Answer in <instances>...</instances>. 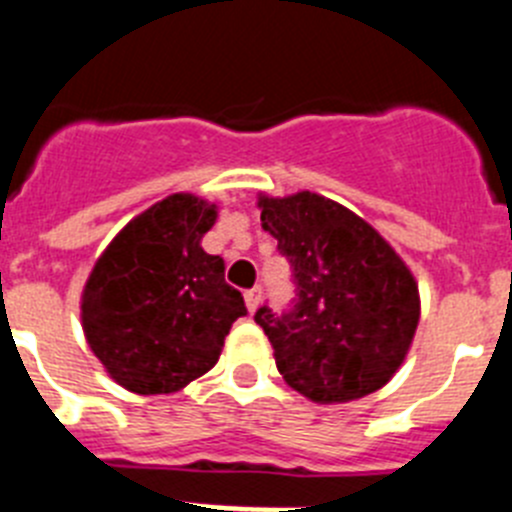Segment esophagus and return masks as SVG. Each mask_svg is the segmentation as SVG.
Masks as SVG:
<instances>
[{"label":"esophagus","instance_id":"1","mask_svg":"<svg viewBox=\"0 0 512 512\" xmlns=\"http://www.w3.org/2000/svg\"><path fill=\"white\" fill-rule=\"evenodd\" d=\"M261 295H264V289L259 287V284H256V287H251V289H246V307L251 312H256V307L261 305Z\"/></svg>","mask_w":512,"mask_h":512}]
</instances>
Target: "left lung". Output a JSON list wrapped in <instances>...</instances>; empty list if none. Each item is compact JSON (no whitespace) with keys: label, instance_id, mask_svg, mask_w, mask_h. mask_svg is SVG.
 Returning a JSON list of instances; mask_svg holds the SVG:
<instances>
[{"label":"left lung","instance_id":"left-lung-1","mask_svg":"<svg viewBox=\"0 0 512 512\" xmlns=\"http://www.w3.org/2000/svg\"><path fill=\"white\" fill-rule=\"evenodd\" d=\"M259 207L295 284L282 315L269 305L253 315L284 382L312 402L377 392L418 328V284L405 261L372 225L320 194L261 197Z\"/></svg>","mask_w":512,"mask_h":512}]
</instances>
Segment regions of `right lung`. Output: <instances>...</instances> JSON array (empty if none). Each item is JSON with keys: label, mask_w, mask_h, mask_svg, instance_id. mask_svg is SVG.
I'll return each mask as SVG.
<instances>
[{"label": "right lung", "mask_w": 512, "mask_h": 512, "mask_svg": "<svg viewBox=\"0 0 512 512\" xmlns=\"http://www.w3.org/2000/svg\"><path fill=\"white\" fill-rule=\"evenodd\" d=\"M217 210L171 194L130 220L94 264L81 323L110 377L138 395H169L215 366L246 302L225 261L202 248Z\"/></svg>", "instance_id": "right-lung-1"}]
</instances>
